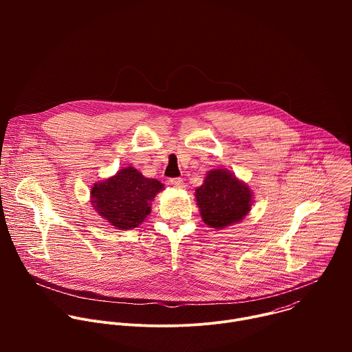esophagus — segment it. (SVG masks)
Segmentation results:
<instances>
[{"instance_id":"esophagus-1","label":"esophagus","mask_w":352,"mask_h":352,"mask_svg":"<svg viewBox=\"0 0 352 352\" xmlns=\"http://www.w3.org/2000/svg\"><path fill=\"white\" fill-rule=\"evenodd\" d=\"M170 184H171L174 188H177V189L185 188V184H184V179H182V178H171V179H170Z\"/></svg>"}]
</instances>
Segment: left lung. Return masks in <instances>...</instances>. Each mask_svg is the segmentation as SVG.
Here are the masks:
<instances>
[{
  "label": "left lung",
  "instance_id": "left-lung-1",
  "mask_svg": "<svg viewBox=\"0 0 352 352\" xmlns=\"http://www.w3.org/2000/svg\"><path fill=\"white\" fill-rule=\"evenodd\" d=\"M195 197L205 224L216 230L243 220L254 204L249 186L224 168L209 171Z\"/></svg>",
  "mask_w": 352,
  "mask_h": 352
}]
</instances>
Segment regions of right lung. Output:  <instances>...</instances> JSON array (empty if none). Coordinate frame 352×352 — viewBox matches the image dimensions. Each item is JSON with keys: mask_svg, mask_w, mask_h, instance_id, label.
<instances>
[{"mask_svg": "<svg viewBox=\"0 0 352 352\" xmlns=\"http://www.w3.org/2000/svg\"><path fill=\"white\" fill-rule=\"evenodd\" d=\"M164 185L146 178L133 167L120 170L116 175L97 182L90 192L93 209L117 230H131L150 214V205Z\"/></svg>", "mask_w": 352, "mask_h": 352, "instance_id": "1", "label": "right lung"}]
</instances>
